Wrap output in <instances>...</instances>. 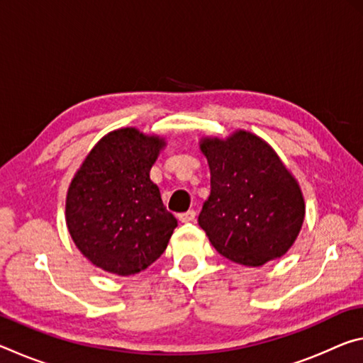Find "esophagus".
Listing matches in <instances>:
<instances>
[{
    "label": "esophagus",
    "instance_id": "1",
    "mask_svg": "<svg viewBox=\"0 0 363 363\" xmlns=\"http://www.w3.org/2000/svg\"><path fill=\"white\" fill-rule=\"evenodd\" d=\"M195 216H196V213L194 210H189L186 213L177 214V219H179L181 223H192V220L195 219Z\"/></svg>",
    "mask_w": 363,
    "mask_h": 363
}]
</instances>
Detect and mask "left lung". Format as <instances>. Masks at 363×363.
<instances>
[{
    "mask_svg": "<svg viewBox=\"0 0 363 363\" xmlns=\"http://www.w3.org/2000/svg\"><path fill=\"white\" fill-rule=\"evenodd\" d=\"M211 194L199 224L218 253L257 267L284 256L304 220L298 181L266 140L248 131L227 139L205 138Z\"/></svg>",
    "mask_w": 363,
    "mask_h": 363,
    "instance_id": "obj_1",
    "label": "left lung"
}]
</instances>
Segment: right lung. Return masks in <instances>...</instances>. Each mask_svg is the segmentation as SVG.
Wrapping results in <instances>:
<instances>
[{
    "label": "right lung",
    "mask_w": 363,
    "mask_h": 363,
    "mask_svg": "<svg viewBox=\"0 0 363 363\" xmlns=\"http://www.w3.org/2000/svg\"><path fill=\"white\" fill-rule=\"evenodd\" d=\"M163 147L162 138L121 128L93 147L70 182L67 227L83 256L102 270L138 274L168 247L177 220L150 181Z\"/></svg>",
    "instance_id": "right-lung-1"
}]
</instances>
